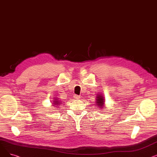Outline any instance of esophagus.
<instances>
[{
  "instance_id": "esophagus-1",
  "label": "esophagus",
  "mask_w": 157,
  "mask_h": 157,
  "mask_svg": "<svg viewBox=\"0 0 157 157\" xmlns=\"http://www.w3.org/2000/svg\"><path fill=\"white\" fill-rule=\"evenodd\" d=\"M74 98H75V99H78V98H80V97L79 95H74Z\"/></svg>"
}]
</instances>
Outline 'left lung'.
I'll return each mask as SVG.
<instances>
[{
  "label": "left lung",
  "mask_w": 157,
  "mask_h": 157,
  "mask_svg": "<svg viewBox=\"0 0 157 157\" xmlns=\"http://www.w3.org/2000/svg\"><path fill=\"white\" fill-rule=\"evenodd\" d=\"M98 95H97V97H96V105H97V106H98V108H105L104 97L101 94Z\"/></svg>",
  "instance_id": "8db88e82"
}]
</instances>
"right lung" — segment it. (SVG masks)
Returning <instances> with one entry per match:
<instances>
[{
	"label": "right lung",
	"mask_w": 157,
	"mask_h": 157,
	"mask_svg": "<svg viewBox=\"0 0 157 157\" xmlns=\"http://www.w3.org/2000/svg\"><path fill=\"white\" fill-rule=\"evenodd\" d=\"M53 102H54L53 104H54L55 105H59L60 104H62L61 102H60V101H59L57 100V98H56V99H55V101H53Z\"/></svg>",
	"instance_id": "obj_1"
}]
</instances>
